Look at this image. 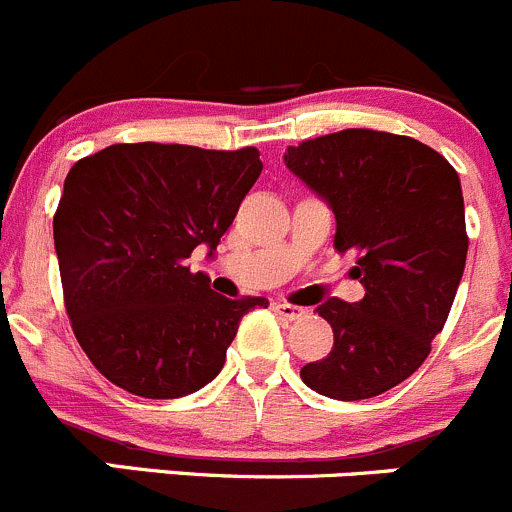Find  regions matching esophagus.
<instances>
[{"mask_svg": "<svg viewBox=\"0 0 512 512\" xmlns=\"http://www.w3.org/2000/svg\"><path fill=\"white\" fill-rule=\"evenodd\" d=\"M275 312L282 317V320H302V317L307 315L305 307H297V305H290V302H277L275 305Z\"/></svg>", "mask_w": 512, "mask_h": 512, "instance_id": "34e87169", "label": "esophagus"}]
</instances>
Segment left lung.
Instances as JSON below:
<instances>
[{
	"label": "left lung",
	"instance_id": "1",
	"mask_svg": "<svg viewBox=\"0 0 512 512\" xmlns=\"http://www.w3.org/2000/svg\"><path fill=\"white\" fill-rule=\"evenodd\" d=\"M285 162L332 207L335 250L365 287L317 307L335 342L300 377L332 400L375 398L423 365L450 315L468 257L460 177L433 147L377 130L305 140Z\"/></svg>",
	"mask_w": 512,
	"mask_h": 512
}]
</instances>
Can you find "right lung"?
I'll use <instances>...</instances> for the list:
<instances>
[{"instance_id":"1","label":"right lung","mask_w":512,"mask_h":512,"mask_svg":"<svg viewBox=\"0 0 512 512\" xmlns=\"http://www.w3.org/2000/svg\"><path fill=\"white\" fill-rule=\"evenodd\" d=\"M262 172L260 152L112 145L74 162L54 212L64 307L92 365L117 388L172 400L225 365L265 297L227 300L185 265L210 252Z\"/></svg>"}]
</instances>
